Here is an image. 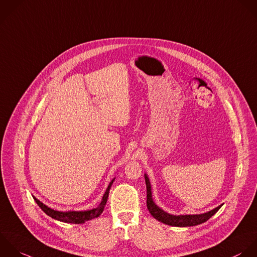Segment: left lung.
I'll use <instances>...</instances> for the list:
<instances>
[{"mask_svg":"<svg viewBox=\"0 0 257 257\" xmlns=\"http://www.w3.org/2000/svg\"><path fill=\"white\" fill-rule=\"evenodd\" d=\"M145 182H146V189H147V208L151 215L160 222L171 226H178V227H187V226H195L207 221L210 217H212L222 206L219 205L218 207L202 214H193V215H172L161 208H159L152 199V192H151V184L149 181L148 176L145 174Z\"/></svg>","mask_w":257,"mask_h":257,"instance_id":"8db88e82","label":"left lung"}]
</instances>
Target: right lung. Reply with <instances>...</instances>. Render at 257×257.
<instances>
[{
	"mask_svg": "<svg viewBox=\"0 0 257 257\" xmlns=\"http://www.w3.org/2000/svg\"><path fill=\"white\" fill-rule=\"evenodd\" d=\"M114 180H115V178L112 179V181L109 183L108 188L106 189V192H105V194L102 197L101 203L96 208H93L91 210H86V211H67V212L57 211V210H54V209L48 207L47 205L42 203L40 200H38L36 197H34V199H35L36 203L39 205V207H41V209L47 215H49L50 217H52V218H54L56 220L65 222V223L80 224V223H84V222H86L88 220L94 219V218H96V217L101 215V213L103 212L104 207L106 205V202H107V199H108V196H109V191H110V188H111Z\"/></svg>",
	"mask_w": 257,
	"mask_h": 257,
	"instance_id": "obj_1",
	"label": "right lung"
}]
</instances>
